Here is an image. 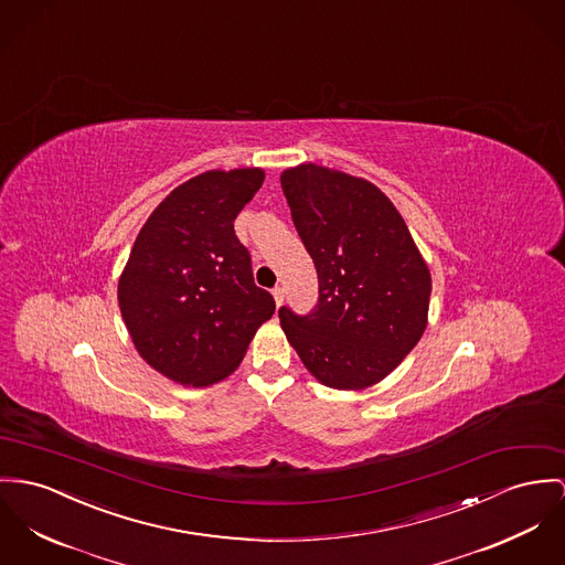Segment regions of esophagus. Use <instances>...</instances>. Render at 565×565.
Segmentation results:
<instances>
[{"label": "esophagus", "mask_w": 565, "mask_h": 565, "mask_svg": "<svg viewBox=\"0 0 565 565\" xmlns=\"http://www.w3.org/2000/svg\"><path fill=\"white\" fill-rule=\"evenodd\" d=\"M273 299H275L277 307L284 303V288H281V286H275V288H273Z\"/></svg>", "instance_id": "1"}]
</instances>
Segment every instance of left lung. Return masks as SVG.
<instances>
[{
	"label": "left lung",
	"mask_w": 565,
	"mask_h": 565,
	"mask_svg": "<svg viewBox=\"0 0 565 565\" xmlns=\"http://www.w3.org/2000/svg\"><path fill=\"white\" fill-rule=\"evenodd\" d=\"M281 189L318 273V303L305 316L284 305L281 329L322 385L365 390L422 340L428 264L372 182L303 163L281 174Z\"/></svg>",
	"instance_id": "1"
}]
</instances>
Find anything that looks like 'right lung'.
<instances>
[{
  "mask_svg": "<svg viewBox=\"0 0 565 565\" xmlns=\"http://www.w3.org/2000/svg\"><path fill=\"white\" fill-rule=\"evenodd\" d=\"M262 182L260 168L195 175L175 186L135 238L118 281L120 311L141 359L180 385L227 379L275 313L234 232Z\"/></svg>",
  "mask_w": 565,
  "mask_h": 565,
  "instance_id": "1",
  "label": "right lung"
}]
</instances>
